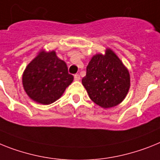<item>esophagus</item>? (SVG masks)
I'll use <instances>...</instances> for the list:
<instances>
[{"label":"esophagus","mask_w":160,"mask_h":160,"mask_svg":"<svg viewBox=\"0 0 160 160\" xmlns=\"http://www.w3.org/2000/svg\"><path fill=\"white\" fill-rule=\"evenodd\" d=\"M74 80H80V76L79 74H76L75 76H74Z\"/></svg>","instance_id":"obj_1"}]
</instances>
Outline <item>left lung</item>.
I'll list each match as a JSON object with an SVG mask.
<instances>
[{
  "mask_svg": "<svg viewBox=\"0 0 160 160\" xmlns=\"http://www.w3.org/2000/svg\"><path fill=\"white\" fill-rule=\"evenodd\" d=\"M91 100L103 108L117 106L124 99L130 86L128 70L111 49L105 55L96 54L82 79Z\"/></svg>",
  "mask_w": 160,
  "mask_h": 160,
  "instance_id": "left-lung-1",
  "label": "left lung"
}]
</instances>
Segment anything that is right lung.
<instances>
[{
  "label": "right lung",
  "mask_w": 160,
  "mask_h": 160,
  "mask_svg": "<svg viewBox=\"0 0 160 160\" xmlns=\"http://www.w3.org/2000/svg\"><path fill=\"white\" fill-rule=\"evenodd\" d=\"M73 79L65 62L59 59L54 51H42L25 69L22 84L32 100L48 105L59 98Z\"/></svg>",
  "instance_id": "1"
}]
</instances>
